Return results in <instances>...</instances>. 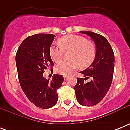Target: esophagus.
<instances>
[{
    "mask_svg": "<svg viewBox=\"0 0 130 130\" xmlns=\"http://www.w3.org/2000/svg\"><path fill=\"white\" fill-rule=\"evenodd\" d=\"M63 77H64V79H67V78L68 77V75H63Z\"/></svg>",
    "mask_w": 130,
    "mask_h": 130,
    "instance_id": "obj_1",
    "label": "esophagus"
}]
</instances>
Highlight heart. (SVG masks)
Segmentation results:
<instances>
[{
	"label": "heart",
	"mask_w": 130,
	"mask_h": 130,
	"mask_svg": "<svg viewBox=\"0 0 130 130\" xmlns=\"http://www.w3.org/2000/svg\"><path fill=\"white\" fill-rule=\"evenodd\" d=\"M69 61H62L56 66V71L63 75H69L81 66L86 67L94 60L96 49L94 44L86 38L77 35H67L61 38L59 44L54 42L50 47L49 53L55 63L61 61L64 51H70Z\"/></svg>",
	"instance_id": "1"
}]
</instances>
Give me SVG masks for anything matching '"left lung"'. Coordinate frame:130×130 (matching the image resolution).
<instances>
[{
	"label": "left lung",
	"instance_id": "8db88e82",
	"mask_svg": "<svg viewBox=\"0 0 130 130\" xmlns=\"http://www.w3.org/2000/svg\"><path fill=\"white\" fill-rule=\"evenodd\" d=\"M93 40L96 45V56L87 69L80 71L84 78H77L74 87L77 102L84 106H94L107 94L113 79L115 56L111 44L106 38L92 31H79ZM91 78L87 83L84 80Z\"/></svg>",
	"mask_w": 130,
	"mask_h": 130
}]
</instances>
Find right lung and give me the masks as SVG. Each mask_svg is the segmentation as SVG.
I'll use <instances>...</instances> for the list:
<instances>
[{"instance_id": "add662e5", "label": "right lung", "mask_w": 130, "mask_h": 130, "mask_svg": "<svg viewBox=\"0 0 130 130\" xmlns=\"http://www.w3.org/2000/svg\"><path fill=\"white\" fill-rule=\"evenodd\" d=\"M55 37L51 34H37L26 38L15 57L21 89L31 103L42 109L57 104V90L64 81L62 75L55 74L52 80L43 77L44 70L54 65L49 50Z\"/></svg>"}]
</instances>
